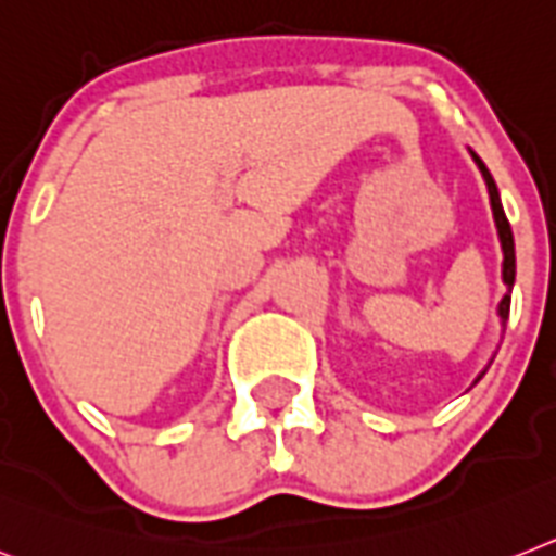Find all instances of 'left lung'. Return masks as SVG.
Here are the masks:
<instances>
[{
    "label": "left lung",
    "mask_w": 556,
    "mask_h": 556,
    "mask_svg": "<svg viewBox=\"0 0 556 556\" xmlns=\"http://www.w3.org/2000/svg\"><path fill=\"white\" fill-rule=\"evenodd\" d=\"M477 167H480V173H483L485 178V187H489V195H492V210H494V222H497V232H500V244H503V281H506L508 292H511V287H515V273H517V261H515V236H511V224H508L506 218V210H503V204H500V192H497V185H494L492 173H489V167H485L480 159L475 155ZM503 295V301H500V318H503V324L508 320V309H511V295ZM480 380V378H477Z\"/></svg>",
    "instance_id": "8db88e82"
}]
</instances>
